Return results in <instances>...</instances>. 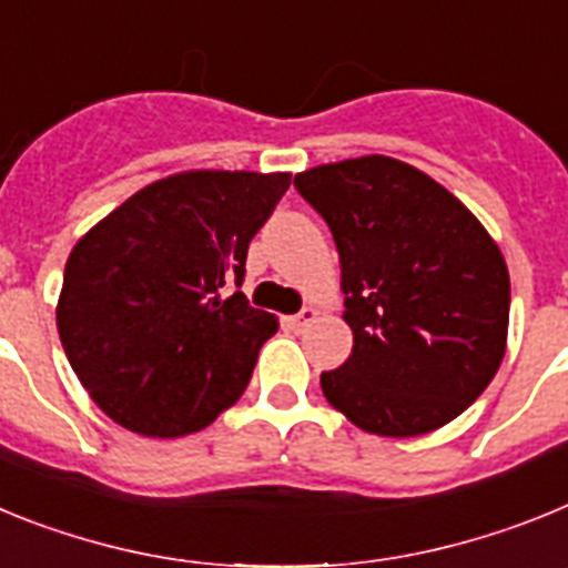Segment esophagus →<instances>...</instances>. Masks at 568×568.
Returning <instances> with one entry per match:
<instances>
[{
	"label": "esophagus",
	"instance_id": "34e87169",
	"mask_svg": "<svg viewBox=\"0 0 568 568\" xmlns=\"http://www.w3.org/2000/svg\"><path fill=\"white\" fill-rule=\"evenodd\" d=\"M314 317H317V308H314V305H305L303 312L288 317V325L294 328V332H305V328L314 323Z\"/></svg>",
	"mask_w": 568,
	"mask_h": 568
}]
</instances>
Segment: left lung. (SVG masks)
Here are the masks:
<instances>
[{
  "label": "left lung",
  "instance_id": "1",
  "mask_svg": "<svg viewBox=\"0 0 568 568\" xmlns=\"http://www.w3.org/2000/svg\"><path fill=\"white\" fill-rule=\"evenodd\" d=\"M294 189L332 229L352 357L320 374L363 432L417 437L489 386L506 354L509 271L475 214L392 156L320 165Z\"/></svg>",
  "mask_w": 568,
  "mask_h": 568
}]
</instances>
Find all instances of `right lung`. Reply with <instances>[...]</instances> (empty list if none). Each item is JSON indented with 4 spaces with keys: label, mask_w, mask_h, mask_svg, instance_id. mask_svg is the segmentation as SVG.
<instances>
[{
    "label": "right lung",
    "mask_w": 568,
    "mask_h": 568,
    "mask_svg": "<svg viewBox=\"0 0 568 568\" xmlns=\"http://www.w3.org/2000/svg\"><path fill=\"white\" fill-rule=\"evenodd\" d=\"M291 174L189 171L136 191L65 265L57 328L93 403L148 437L209 426L248 386L274 314L240 291Z\"/></svg>",
    "instance_id": "obj_1"
}]
</instances>
